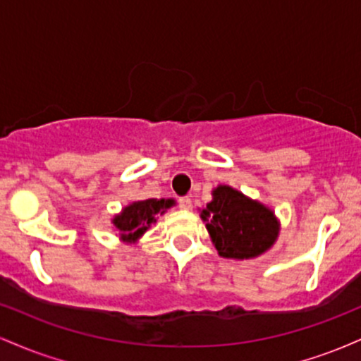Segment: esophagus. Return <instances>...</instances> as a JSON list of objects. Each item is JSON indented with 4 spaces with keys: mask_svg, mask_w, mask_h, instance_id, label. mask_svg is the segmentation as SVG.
<instances>
[{
    "mask_svg": "<svg viewBox=\"0 0 361 361\" xmlns=\"http://www.w3.org/2000/svg\"><path fill=\"white\" fill-rule=\"evenodd\" d=\"M178 204H180L181 209L188 210V209H192V198H190V197H180Z\"/></svg>",
    "mask_w": 361,
    "mask_h": 361,
    "instance_id": "obj_1",
    "label": "esophagus"
}]
</instances>
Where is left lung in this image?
<instances>
[{
	"label": "left lung",
	"mask_w": 361,
	"mask_h": 361,
	"mask_svg": "<svg viewBox=\"0 0 361 361\" xmlns=\"http://www.w3.org/2000/svg\"><path fill=\"white\" fill-rule=\"evenodd\" d=\"M212 243L224 258L247 259L275 243L279 224L270 209L231 186H217L202 212Z\"/></svg>",
	"instance_id": "obj_1"
}]
</instances>
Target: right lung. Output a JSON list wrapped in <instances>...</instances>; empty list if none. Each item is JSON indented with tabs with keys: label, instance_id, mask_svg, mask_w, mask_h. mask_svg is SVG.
<instances>
[{
	"label": "right lung",
	"instance_id": "right-lung-1",
	"mask_svg": "<svg viewBox=\"0 0 361 361\" xmlns=\"http://www.w3.org/2000/svg\"><path fill=\"white\" fill-rule=\"evenodd\" d=\"M173 205H175V200L171 198H161V200L149 198V200L134 202L114 219V226L117 227L120 238L127 239V241H135L146 233L152 222H156L157 214H164Z\"/></svg>",
	"mask_w": 361,
	"mask_h": 361
}]
</instances>
